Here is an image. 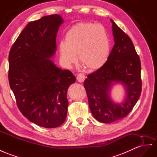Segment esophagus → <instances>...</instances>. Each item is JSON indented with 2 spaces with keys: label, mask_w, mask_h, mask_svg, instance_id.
Returning a JSON list of instances; mask_svg holds the SVG:
<instances>
[{
  "label": "esophagus",
  "mask_w": 157,
  "mask_h": 157,
  "mask_svg": "<svg viewBox=\"0 0 157 157\" xmlns=\"http://www.w3.org/2000/svg\"><path fill=\"white\" fill-rule=\"evenodd\" d=\"M85 79H86V76L83 74H79L77 75V80L78 82L82 83L83 82L84 80H85Z\"/></svg>",
  "instance_id": "obj_1"
}]
</instances>
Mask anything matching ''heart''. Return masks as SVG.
<instances>
[{"label": "heart", "instance_id": "b5f03b06", "mask_svg": "<svg viewBox=\"0 0 157 157\" xmlns=\"http://www.w3.org/2000/svg\"><path fill=\"white\" fill-rule=\"evenodd\" d=\"M109 40L102 25L90 22L76 24L68 30L65 42L58 47L59 59L63 65L70 67L78 61L89 71L103 66L109 58Z\"/></svg>", "mask_w": 157, "mask_h": 157}]
</instances>
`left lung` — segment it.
I'll use <instances>...</instances> for the list:
<instances>
[{
	"label": "left lung",
	"mask_w": 157,
	"mask_h": 157,
	"mask_svg": "<svg viewBox=\"0 0 157 157\" xmlns=\"http://www.w3.org/2000/svg\"><path fill=\"white\" fill-rule=\"evenodd\" d=\"M115 44L103 66L87 75L83 82L90 109L100 122L110 123L130 113L139 100L142 90L140 61L132 40L111 19ZM121 82L126 89V98L116 104L110 97V88Z\"/></svg>",
	"instance_id": "left-lung-1"
}]
</instances>
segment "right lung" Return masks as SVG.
<instances>
[{
  "label": "right lung",
  "instance_id": "obj_1",
  "mask_svg": "<svg viewBox=\"0 0 157 157\" xmlns=\"http://www.w3.org/2000/svg\"><path fill=\"white\" fill-rule=\"evenodd\" d=\"M63 20L58 14L29 22L12 46L9 81L22 115L38 125L56 128L65 121L67 91L75 78L50 59Z\"/></svg>",
  "mask_w": 157,
  "mask_h": 157
}]
</instances>
